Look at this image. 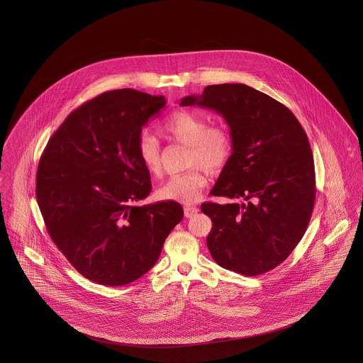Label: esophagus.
Masks as SVG:
<instances>
[{
	"label": "esophagus",
	"instance_id": "34e87169",
	"mask_svg": "<svg viewBox=\"0 0 363 363\" xmlns=\"http://www.w3.org/2000/svg\"><path fill=\"white\" fill-rule=\"evenodd\" d=\"M184 212H185L186 218H191V216H194L199 212V208L194 207V206H185L184 207Z\"/></svg>",
	"mask_w": 363,
	"mask_h": 363
}]
</instances>
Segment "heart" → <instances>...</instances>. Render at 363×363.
<instances>
[{
    "label": "heart",
    "instance_id": "1",
    "mask_svg": "<svg viewBox=\"0 0 363 363\" xmlns=\"http://www.w3.org/2000/svg\"><path fill=\"white\" fill-rule=\"evenodd\" d=\"M162 132L177 143L189 145L188 164L190 172L169 178L156 191L164 201L182 204L194 203L207 185V177L220 173L233 155V138L223 126H209L207 117L191 110H178L160 125ZM138 154L144 169L152 175L162 173L159 143L151 133H141L138 141Z\"/></svg>",
    "mask_w": 363,
    "mask_h": 363
}]
</instances>
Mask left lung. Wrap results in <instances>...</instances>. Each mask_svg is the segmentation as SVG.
I'll return each mask as SVG.
<instances>
[{"instance_id": "left-lung-1", "label": "left lung", "mask_w": 363, "mask_h": 363, "mask_svg": "<svg viewBox=\"0 0 363 363\" xmlns=\"http://www.w3.org/2000/svg\"><path fill=\"white\" fill-rule=\"evenodd\" d=\"M181 106L219 113L233 138V155L211 194L242 203L201 204L212 220V259L245 277L274 269L302 240L315 200L314 160L302 125L284 104L246 84L208 86Z\"/></svg>"}]
</instances>
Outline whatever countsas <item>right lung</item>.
Here are the masks:
<instances>
[{"label": "right lung", "instance_id": "obj_1", "mask_svg": "<svg viewBox=\"0 0 363 363\" xmlns=\"http://www.w3.org/2000/svg\"><path fill=\"white\" fill-rule=\"evenodd\" d=\"M166 98L123 88L88 101L54 132L36 172L48 233L88 280L125 286L148 272L184 218L177 201L135 206L152 189L138 154Z\"/></svg>", "mask_w": 363, "mask_h": 363}]
</instances>
